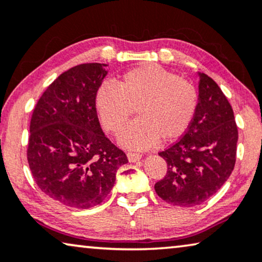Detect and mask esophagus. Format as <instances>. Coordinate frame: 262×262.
Instances as JSON below:
<instances>
[{
  "label": "esophagus",
  "instance_id": "1",
  "mask_svg": "<svg viewBox=\"0 0 262 262\" xmlns=\"http://www.w3.org/2000/svg\"><path fill=\"white\" fill-rule=\"evenodd\" d=\"M141 154L140 153H135V152H128L127 153V158L130 163H135V161H139L141 159Z\"/></svg>",
  "mask_w": 262,
  "mask_h": 262
}]
</instances>
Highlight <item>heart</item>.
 I'll return each mask as SVG.
<instances>
[{
    "label": "heart",
    "mask_w": 262,
    "mask_h": 262,
    "mask_svg": "<svg viewBox=\"0 0 262 262\" xmlns=\"http://www.w3.org/2000/svg\"><path fill=\"white\" fill-rule=\"evenodd\" d=\"M197 104L192 83L154 64L136 66L123 73L117 85L104 83L96 94L98 116L110 133L119 132L136 108L139 119L120 134V142L129 148L179 139L192 122Z\"/></svg>",
    "instance_id": "heart-1"
}]
</instances>
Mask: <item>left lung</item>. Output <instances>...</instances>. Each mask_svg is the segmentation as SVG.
I'll use <instances>...</instances> for the list:
<instances>
[{
	"mask_svg": "<svg viewBox=\"0 0 262 262\" xmlns=\"http://www.w3.org/2000/svg\"><path fill=\"white\" fill-rule=\"evenodd\" d=\"M200 76L192 122L178 141L159 152L167 172L154 185L161 200L184 208L200 205L215 194L236 161L238 132L233 108L215 80L205 73Z\"/></svg>",
	"mask_w": 262,
	"mask_h": 262,
	"instance_id": "obj_1",
	"label": "left lung"
}]
</instances>
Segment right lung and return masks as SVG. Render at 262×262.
<instances>
[{
	"instance_id": "obj_1",
	"label": "right lung",
	"mask_w": 262,
	"mask_h": 262,
	"mask_svg": "<svg viewBox=\"0 0 262 262\" xmlns=\"http://www.w3.org/2000/svg\"><path fill=\"white\" fill-rule=\"evenodd\" d=\"M106 64L86 62L62 72L33 110L27 160L40 190L70 208L101 204L126 153L103 133L96 94Z\"/></svg>"
}]
</instances>
